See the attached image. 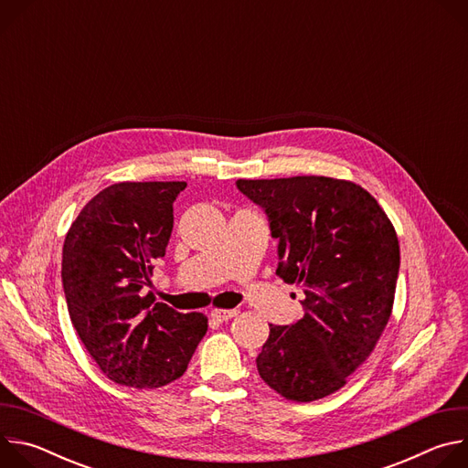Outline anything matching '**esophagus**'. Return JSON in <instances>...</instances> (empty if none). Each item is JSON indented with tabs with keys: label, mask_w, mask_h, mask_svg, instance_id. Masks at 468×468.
<instances>
[{
	"label": "esophagus",
	"mask_w": 468,
	"mask_h": 468,
	"mask_svg": "<svg viewBox=\"0 0 468 468\" xmlns=\"http://www.w3.org/2000/svg\"><path fill=\"white\" fill-rule=\"evenodd\" d=\"M237 309H213L211 311V318L217 320V322H226V320H231L233 316H237Z\"/></svg>",
	"instance_id": "34e87169"
}]
</instances>
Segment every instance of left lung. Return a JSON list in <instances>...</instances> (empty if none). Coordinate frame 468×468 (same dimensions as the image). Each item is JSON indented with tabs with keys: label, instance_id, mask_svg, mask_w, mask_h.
I'll use <instances>...</instances> for the list:
<instances>
[{
	"label": "left lung",
	"instance_id": "left-lung-1",
	"mask_svg": "<svg viewBox=\"0 0 468 468\" xmlns=\"http://www.w3.org/2000/svg\"><path fill=\"white\" fill-rule=\"evenodd\" d=\"M280 240L276 274L303 289V316L271 324L257 356L262 381L292 402L346 385L390 318L399 269L396 229L361 185L325 176L239 179Z\"/></svg>",
	"mask_w": 468,
	"mask_h": 468
}]
</instances>
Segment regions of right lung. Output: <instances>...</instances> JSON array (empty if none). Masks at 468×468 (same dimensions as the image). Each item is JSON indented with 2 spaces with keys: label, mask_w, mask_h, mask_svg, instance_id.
<instances>
[{
  "label": "right lung",
  "mask_w": 468,
  "mask_h": 468,
  "mask_svg": "<svg viewBox=\"0 0 468 468\" xmlns=\"http://www.w3.org/2000/svg\"><path fill=\"white\" fill-rule=\"evenodd\" d=\"M185 181H122L100 190L62 244L70 320L114 383L157 388L181 378L207 331L204 313H177L144 294L166 251Z\"/></svg>",
  "instance_id": "1"
}]
</instances>
